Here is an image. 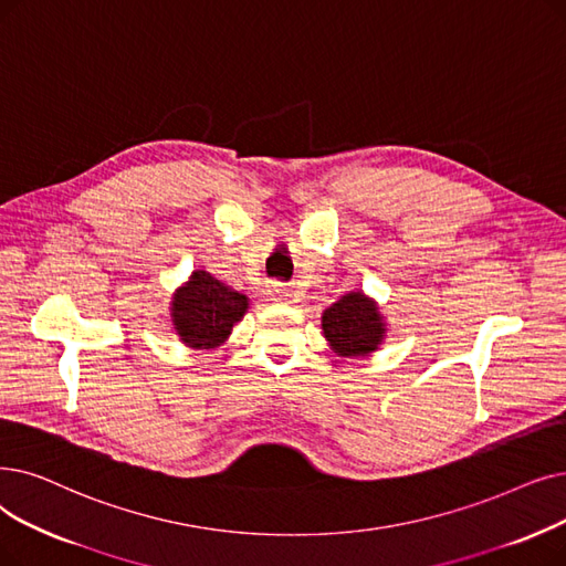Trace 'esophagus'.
<instances>
[{
    "label": "esophagus",
    "mask_w": 566,
    "mask_h": 566,
    "mask_svg": "<svg viewBox=\"0 0 566 566\" xmlns=\"http://www.w3.org/2000/svg\"><path fill=\"white\" fill-rule=\"evenodd\" d=\"M268 296H270V301H277V303H293V298H296L291 291H284V289H277V286L268 289Z\"/></svg>",
    "instance_id": "obj_1"
}]
</instances>
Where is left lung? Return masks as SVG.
<instances>
[{
    "instance_id": "obj_1",
    "label": "left lung",
    "mask_w": 566,
    "mask_h": 566,
    "mask_svg": "<svg viewBox=\"0 0 566 566\" xmlns=\"http://www.w3.org/2000/svg\"><path fill=\"white\" fill-rule=\"evenodd\" d=\"M322 331L337 356L363 358L381 347L388 326L379 303L356 289L322 312Z\"/></svg>"
}]
</instances>
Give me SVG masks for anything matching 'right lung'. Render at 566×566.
Returning a JSON list of instances; mask_svg holds the SVG:
<instances>
[{"label":"right lung","instance_id":"1","mask_svg":"<svg viewBox=\"0 0 566 566\" xmlns=\"http://www.w3.org/2000/svg\"><path fill=\"white\" fill-rule=\"evenodd\" d=\"M250 310V298L233 286L193 270L189 280L174 291L168 312L170 326L189 349H217L229 339L233 326Z\"/></svg>","mask_w":566,"mask_h":566}]
</instances>
